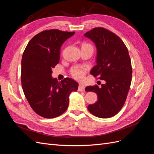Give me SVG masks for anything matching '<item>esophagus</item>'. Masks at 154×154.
<instances>
[{
    "label": "esophagus",
    "instance_id": "esophagus-1",
    "mask_svg": "<svg viewBox=\"0 0 154 154\" xmlns=\"http://www.w3.org/2000/svg\"><path fill=\"white\" fill-rule=\"evenodd\" d=\"M78 91L80 92H83L85 91V86L82 84H80L78 86Z\"/></svg>",
    "mask_w": 154,
    "mask_h": 154
}]
</instances>
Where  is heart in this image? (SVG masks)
Instances as JSON below:
<instances>
[{
    "label": "heart",
    "instance_id": "heart-1",
    "mask_svg": "<svg viewBox=\"0 0 154 154\" xmlns=\"http://www.w3.org/2000/svg\"><path fill=\"white\" fill-rule=\"evenodd\" d=\"M83 45H91L88 44H84ZM87 72V69L82 66H74L71 69V74L72 76L78 80H82L84 78Z\"/></svg>",
    "mask_w": 154,
    "mask_h": 154
}]
</instances>
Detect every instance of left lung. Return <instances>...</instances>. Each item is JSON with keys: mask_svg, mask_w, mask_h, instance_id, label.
I'll return each mask as SVG.
<instances>
[{"mask_svg": "<svg viewBox=\"0 0 154 154\" xmlns=\"http://www.w3.org/2000/svg\"><path fill=\"white\" fill-rule=\"evenodd\" d=\"M96 46V66L91 74L105 81L100 88L88 86L87 92H94L97 101L88 110L100 118L117 114L127 99L132 81V68L127 48L118 36L103 27H95L84 35Z\"/></svg>", "mask_w": 154, "mask_h": 154, "instance_id": "obj_1", "label": "left lung"}]
</instances>
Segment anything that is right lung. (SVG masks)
<instances>
[{"instance_id":"add662e5","label":"right lung","mask_w":154,"mask_h":154,"mask_svg":"<svg viewBox=\"0 0 154 154\" xmlns=\"http://www.w3.org/2000/svg\"><path fill=\"white\" fill-rule=\"evenodd\" d=\"M75 32L45 30L27 44L22 58L21 82L32 109L42 117L54 118L67 109L69 95L78 90V83L66 78L58 82L52 69L58 63L63 43Z\"/></svg>"}]
</instances>
